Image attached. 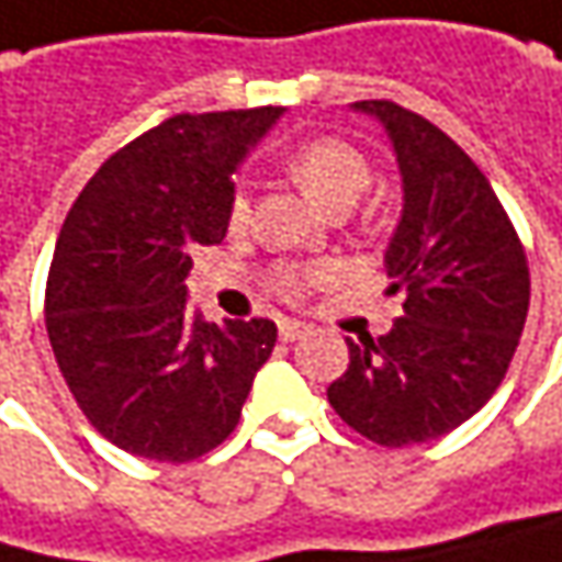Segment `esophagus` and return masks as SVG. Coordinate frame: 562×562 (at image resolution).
<instances>
[{
	"label": "esophagus",
	"mask_w": 562,
	"mask_h": 562,
	"mask_svg": "<svg viewBox=\"0 0 562 562\" xmlns=\"http://www.w3.org/2000/svg\"><path fill=\"white\" fill-rule=\"evenodd\" d=\"M308 334V325L305 322H280V340H299V337H305Z\"/></svg>",
	"instance_id": "34e87169"
}]
</instances>
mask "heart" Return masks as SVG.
Listing matches in <instances>:
<instances>
[{
    "label": "heart",
    "instance_id": "heart-1",
    "mask_svg": "<svg viewBox=\"0 0 562 562\" xmlns=\"http://www.w3.org/2000/svg\"><path fill=\"white\" fill-rule=\"evenodd\" d=\"M285 170L295 179L318 205H325L328 212L334 209H350L357 202V195L370 186V164L363 160V154L340 140V137H312L302 140L299 147H292L285 154ZM250 218V199L247 189L237 186L231 192L228 202V228L240 231ZM325 270L322 267H302V263H277L270 270V289L295 302L308 292V285L318 280Z\"/></svg>",
    "mask_w": 562,
    "mask_h": 562
}]
</instances>
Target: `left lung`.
<instances>
[{
	"label": "left lung",
	"mask_w": 562,
	"mask_h": 562,
	"mask_svg": "<svg viewBox=\"0 0 562 562\" xmlns=\"http://www.w3.org/2000/svg\"><path fill=\"white\" fill-rule=\"evenodd\" d=\"M392 137L405 209L385 250L402 315L350 340L331 408L373 443L408 447L460 428L502 385L528 322V254L470 154L428 119L363 99Z\"/></svg>",
	"instance_id": "8db88e82"
}]
</instances>
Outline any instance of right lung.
<instances>
[{
  "mask_svg": "<svg viewBox=\"0 0 562 562\" xmlns=\"http://www.w3.org/2000/svg\"><path fill=\"white\" fill-rule=\"evenodd\" d=\"M280 112L170 115L115 150L67 212L47 337L79 412L134 457L189 463L215 450L273 353V322L209 325L186 277L199 244L225 240L231 173Z\"/></svg>",
  "mask_w": 562,
  "mask_h": 562,
  "instance_id": "right-lung-1",
  "label": "right lung"
}]
</instances>
